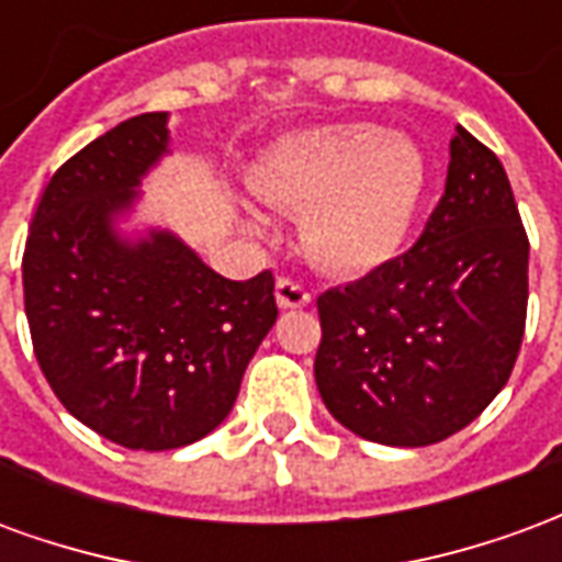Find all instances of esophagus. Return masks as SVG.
<instances>
[{
  "instance_id": "1",
  "label": "esophagus",
  "mask_w": 562,
  "mask_h": 562,
  "mask_svg": "<svg viewBox=\"0 0 562 562\" xmlns=\"http://www.w3.org/2000/svg\"><path fill=\"white\" fill-rule=\"evenodd\" d=\"M313 301L310 297V292H306L301 282L289 280V277H280L277 280V304H280V310H301V306H306Z\"/></svg>"
}]
</instances>
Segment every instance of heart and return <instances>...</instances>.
<instances>
[{"label":"heart","instance_id":"b5f03b06","mask_svg":"<svg viewBox=\"0 0 562 562\" xmlns=\"http://www.w3.org/2000/svg\"><path fill=\"white\" fill-rule=\"evenodd\" d=\"M427 183L424 149L370 123L282 135L252 173L258 198L306 210V249L337 273H367L397 256L422 213ZM246 222L265 228V216L252 207Z\"/></svg>","mask_w":562,"mask_h":562}]
</instances>
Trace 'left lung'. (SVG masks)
Instances as JSON below:
<instances>
[{"label":"left lung","instance_id":"8db88e82","mask_svg":"<svg viewBox=\"0 0 562 562\" xmlns=\"http://www.w3.org/2000/svg\"><path fill=\"white\" fill-rule=\"evenodd\" d=\"M530 244L503 165L458 126L446 192L418 244L318 297L316 385L361 439L418 448L484 413L527 318Z\"/></svg>","mask_w":562,"mask_h":562}]
</instances>
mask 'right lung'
I'll list each match as a JSON object with an SVG mask.
<instances>
[{"label":"right lung","instance_id":"add662e5","mask_svg":"<svg viewBox=\"0 0 562 562\" xmlns=\"http://www.w3.org/2000/svg\"><path fill=\"white\" fill-rule=\"evenodd\" d=\"M165 156L168 111L104 132L50 177L23 252L44 379L80 424L132 451L216 430L277 322L270 270L225 280L171 228L135 222Z\"/></svg>","mask_w":562,"mask_h":562}]
</instances>
